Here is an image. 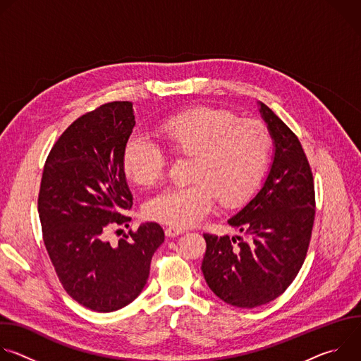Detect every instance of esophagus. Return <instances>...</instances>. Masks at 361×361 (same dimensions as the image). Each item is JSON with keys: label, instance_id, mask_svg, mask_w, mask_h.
<instances>
[{"label": "esophagus", "instance_id": "34e87169", "mask_svg": "<svg viewBox=\"0 0 361 361\" xmlns=\"http://www.w3.org/2000/svg\"><path fill=\"white\" fill-rule=\"evenodd\" d=\"M181 234H184V230H181V228H176V227H167L166 228V235L170 237V238H174V237L181 235Z\"/></svg>", "mask_w": 361, "mask_h": 361}]
</instances>
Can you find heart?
I'll return each mask as SVG.
<instances>
[{
    "label": "heart",
    "mask_w": 361,
    "mask_h": 361,
    "mask_svg": "<svg viewBox=\"0 0 361 361\" xmlns=\"http://www.w3.org/2000/svg\"><path fill=\"white\" fill-rule=\"evenodd\" d=\"M157 135L176 157H191L187 185L166 188L144 205L152 221L185 228L207 216L214 198L223 207H237L260 185L271 160L273 140L254 118H238L230 110L194 107L163 120ZM167 156L157 144L133 137L123 152V169L141 187L157 184Z\"/></svg>",
    "instance_id": "1"
}]
</instances>
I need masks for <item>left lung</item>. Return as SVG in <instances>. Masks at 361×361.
Returning <instances> with one entry per match:
<instances>
[{
    "mask_svg": "<svg viewBox=\"0 0 361 361\" xmlns=\"http://www.w3.org/2000/svg\"><path fill=\"white\" fill-rule=\"evenodd\" d=\"M260 113L276 148L263 188L228 220L245 240L204 234L205 281L241 308L267 304L287 290L305 260L316 216L313 173L297 135L263 102Z\"/></svg>",
    "mask_w": 361,
    "mask_h": 361,
    "instance_id": "1",
    "label": "left lung"
}]
</instances>
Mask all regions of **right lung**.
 Returning a JSON list of instances; mask_svg holds the SVG:
<instances>
[{"label": "right lung", "mask_w": 361, "mask_h": 361, "mask_svg": "<svg viewBox=\"0 0 361 361\" xmlns=\"http://www.w3.org/2000/svg\"><path fill=\"white\" fill-rule=\"evenodd\" d=\"M135 126L130 101H113L78 117L45 160L38 214L42 240L64 290L98 313L126 307L142 291L156 250L164 241L157 223L130 230L117 245L114 226H128L133 205L123 152Z\"/></svg>", "instance_id": "obj_1"}]
</instances>
